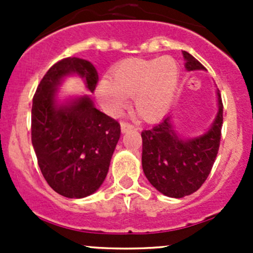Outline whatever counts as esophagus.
<instances>
[{
	"label": "esophagus",
	"instance_id": "obj_1",
	"mask_svg": "<svg viewBox=\"0 0 253 253\" xmlns=\"http://www.w3.org/2000/svg\"><path fill=\"white\" fill-rule=\"evenodd\" d=\"M132 129H136V126L132 124H129V122H126V121H121V131L124 132V133H126V132L128 131H132Z\"/></svg>",
	"mask_w": 253,
	"mask_h": 253
}]
</instances>
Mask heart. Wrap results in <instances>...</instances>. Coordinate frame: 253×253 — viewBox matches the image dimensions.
Segmentation results:
<instances>
[{"instance_id":"b5f03b06","label":"heart","mask_w":253,"mask_h":253,"mask_svg":"<svg viewBox=\"0 0 253 253\" xmlns=\"http://www.w3.org/2000/svg\"><path fill=\"white\" fill-rule=\"evenodd\" d=\"M178 78V63L170 56L128 58L112 68L110 78L99 81L95 95L104 110L112 115L125 108L127 96H133L137 114L144 120H157L171 106Z\"/></svg>"}]
</instances>
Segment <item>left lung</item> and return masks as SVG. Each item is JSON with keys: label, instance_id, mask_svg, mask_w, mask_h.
I'll return each instance as SVG.
<instances>
[{"label": "left lung", "instance_id": "left-lung-1", "mask_svg": "<svg viewBox=\"0 0 253 253\" xmlns=\"http://www.w3.org/2000/svg\"><path fill=\"white\" fill-rule=\"evenodd\" d=\"M187 71L206 70L183 51ZM219 111L213 126L203 136L181 139L172 129L170 116L142 132V167L145 177L168 197L181 198L196 192L211 174L221 138L223 101L218 89Z\"/></svg>", "mask_w": 253, "mask_h": 253}]
</instances>
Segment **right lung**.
Masks as SVG:
<instances>
[{"label": "right lung", "mask_w": 253, "mask_h": 253, "mask_svg": "<svg viewBox=\"0 0 253 253\" xmlns=\"http://www.w3.org/2000/svg\"><path fill=\"white\" fill-rule=\"evenodd\" d=\"M77 73L94 91L98 73L89 61L67 57L51 66L33 98L32 143L42 174L51 188L67 198L95 192L105 180L121 127L94 108L88 95L58 108L56 88Z\"/></svg>", "instance_id": "add662e5"}]
</instances>
